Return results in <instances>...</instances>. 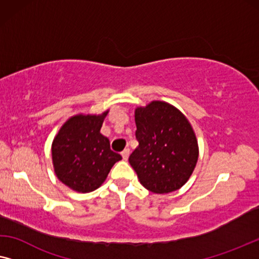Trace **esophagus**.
Segmentation results:
<instances>
[{
  "label": "esophagus",
  "instance_id": "esophagus-1",
  "mask_svg": "<svg viewBox=\"0 0 259 259\" xmlns=\"http://www.w3.org/2000/svg\"><path fill=\"white\" fill-rule=\"evenodd\" d=\"M121 155H122L123 159H124V161H126V159L129 158V155H130V149H129V148L124 149V150H123V151L121 152Z\"/></svg>",
  "mask_w": 259,
  "mask_h": 259
}]
</instances>
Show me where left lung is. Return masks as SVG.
Instances as JSON below:
<instances>
[{
	"instance_id": "8db88e82",
	"label": "left lung",
	"mask_w": 259,
	"mask_h": 259,
	"mask_svg": "<svg viewBox=\"0 0 259 259\" xmlns=\"http://www.w3.org/2000/svg\"><path fill=\"white\" fill-rule=\"evenodd\" d=\"M138 147L129 157L141 184L167 194L187 183L198 159V144L190 123L169 103L154 101L135 111Z\"/></svg>"
}]
</instances>
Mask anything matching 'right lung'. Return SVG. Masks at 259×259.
Here are the masks:
<instances>
[{
	"mask_svg": "<svg viewBox=\"0 0 259 259\" xmlns=\"http://www.w3.org/2000/svg\"><path fill=\"white\" fill-rule=\"evenodd\" d=\"M108 111L102 115H77L64 123L54 138L52 155L56 176L78 192L100 188L109 171L122 156L110 149L100 133Z\"/></svg>",
	"mask_w": 259,
	"mask_h": 259,
	"instance_id": "add662e5",
	"label": "right lung"
}]
</instances>
